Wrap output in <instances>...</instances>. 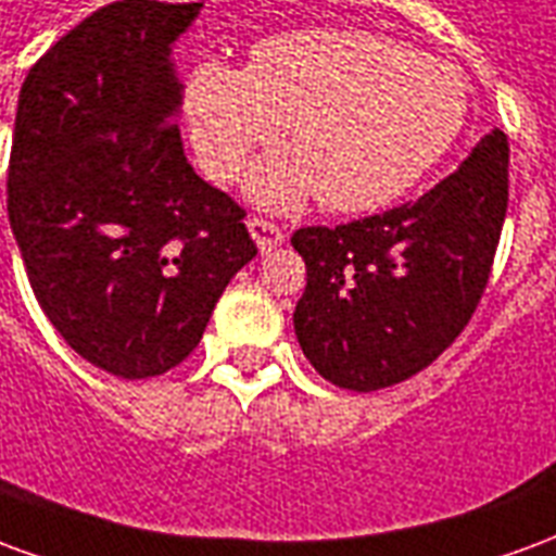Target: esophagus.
<instances>
[{
  "instance_id": "esophagus-1",
  "label": "esophagus",
  "mask_w": 556,
  "mask_h": 556,
  "mask_svg": "<svg viewBox=\"0 0 556 556\" xmlns=\"http://www.w3.org/2000/svg\"><path fill=\"white\" fill-rule=\"evenodd\" d=\"M247 229H250V235H253L258 253H270L274 247H279V243L286 241V231L279 229L277 223H270V219H262V217L247 219Z\"/></svg>"
}]
</instances>
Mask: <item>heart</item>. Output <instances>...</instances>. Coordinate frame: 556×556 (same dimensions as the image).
<instances>
[{"label":"heart","mask_w":556,"mask_h":556,"mask_svg":"<svg viewBox=\"0 0 556 556\" xmlns=\"http://www.w3.org/2000/svg\"><path fill=\"white\" fill-rule=\"evenodd\" d=\"M195 154L238 178L286 125L294 154L258 163L250 195L270 211L361 214L393 202L450 151L467 115L453 65L361 29H298L255 43L247 71L202 62L184 98Z\"/></svg>","instance_id":"1"}]
</instances>
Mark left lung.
Returning <instances> with one entry per match:
<instances>
[{
  "mask_svg": "<svg viewBox=\"0 0 556 556\" xmlns=\"http://www.w3.org/2000/svg\"><path fill=\"white\" fill-rule=\"evenodd\" d=\"M506 169L509 142L494 127L417 202L291 235L306 262L294 333L315 372L372 393L453 345L489 282L509 202Z\"/></svg>",
  "mask_w": 556,
  "mask_h": 556,
  "instance_id": "8db88e82",
  "label": "left lung"
}]
</instances>
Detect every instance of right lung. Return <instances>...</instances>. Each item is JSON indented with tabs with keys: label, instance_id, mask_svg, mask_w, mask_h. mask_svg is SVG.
<instances>
[{
	"label": "right lung",
	"instance_id": "1",
	"mask_svg": "<svg viewBox=\"0 0 556 556\" xmlns=\"http://www.w3.org/2000/svg\"><path fill=\"white\" fill-rule=\"evenodd\" d=\"M199 11L98 8L20 89L8 219L31 291L83 361L127 381L178 366L258 253L241 207L187 163L175 125L172 43Z\"/></svg>",
	"mask_w": 556,
	"mask_h": 556
}]
</instances>
